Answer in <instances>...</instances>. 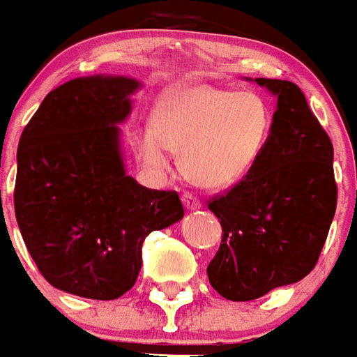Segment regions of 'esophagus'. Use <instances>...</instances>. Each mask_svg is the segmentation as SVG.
Instances as JSON below:
<instances>
[{"label": "esophagus", "mask_w": 357, "mask_h": 357, "mask_svg": "<svg viewBox=\"0 0 357 357\" xmlns=\"http://www.w3.org/2000/svg\"><path fill=\"white\" fill-rule=\"evenodd\" d=\"M183 204L184 207H186V211H196V209L202 207V202H199L196 196H192V194H184Z\"/></svg>", "instance_id": "obj_1"}]
</instances>
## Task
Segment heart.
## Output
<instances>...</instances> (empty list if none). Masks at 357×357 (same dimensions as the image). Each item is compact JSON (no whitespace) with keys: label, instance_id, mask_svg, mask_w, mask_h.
Listing matches in <instances>:
<instances>
[{"label":"heart","instance_id":"1","mask_svg":"<svg viewBox=\"0 0 357 357\" xmlns=\"http://www.w3.org/2000/svg\"><path fill=\"white\" fill-rule=\"evenodd\" d=\"M271 128V111L259 93L190 84L165 93L151 113V128L136 150L151 171H165L181 153L184 176L199 188L225 190L246 176Z\"/></svg>","mask_w":357,"mask_h":357}]
</instances>
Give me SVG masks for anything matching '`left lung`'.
I'll return each instance as SVG.
<instances>
[{
  "label": "left lung",
  "instance_id": "obj_1",
  "mask_svg": "<svg viewBox=\"0 0 357 357\" xmlns=\"http://www.w3.org/2000/svg\"><path fill=\"white\" fill-rule=\"evenodd\" d=\"M255 82L277 98L264 151L234 188L209 202L223 240L207 277L232 302L304 279L319 259L336 209L333 144L304 92L288 80Z\"/></svg>",
  "mask_w": 357,
  "mask_h": 357
}]
</instances>
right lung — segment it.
Listing matches in <instances>:
<instances>
[{
  "label": "right lung",
  "mask_w": 357,
  "mask_h": 357,
  "mask_svg": "<svg viewBox=\"0 0 357 357\" xmlns=\"http://www.w3.org/2000/svg\"><path fill=\"white\" fill-rule=\"evenodd\" d=\"M130 77L73 78L44 98L17 150L15 215L52 287L115 300L134 287L142 244L184 217L176 192L126 174L121 128L140 90Z\"/></svg>",
  "instance_id": "add662e5"
}]
</instances>
